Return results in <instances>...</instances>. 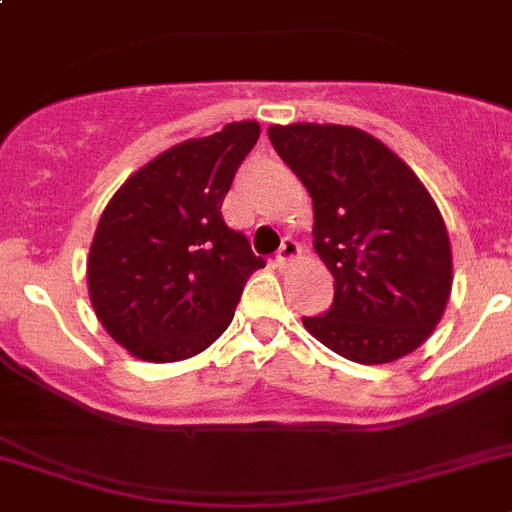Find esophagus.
Masks as SVG:
<instances>
[{"label":"esophagus","mask_w":512,"mask_h":512,"mask_svg":"<svg viewBox=\"0 0 512 512\" xmlns=\"http://www.w3.org/2000/svg\"><path fill=\"white\" fill-rule=\"evenodd\" d=\"M298 252H301V247H298L296 239H293V237H285V239H283V245H280V250L275 252V262H278L280 267L288 265V262L298 255Z\"/></svg>","instance_id":"esophagus-1"}]
</instances>
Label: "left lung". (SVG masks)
Here are the masks:
<instances>
[{
    "label": "left lung",
    "mask_w": 512,
    "mask_h": 512,
    "mask_svg": "<svg viewBox=\"0 0 512 512\" xmlns=\"http://www.w3.org/2000/svg\"><path fill=\"white\" fill-rule=\"evenodd\" d=\"M313 199V247L334 275V303L303 326L331 352L385 365L439 324L451 293L444 219L393 150L342 124L267 130Z\"/></svg>",
    "instance_id": "left-lung-1"
}]
</instances>
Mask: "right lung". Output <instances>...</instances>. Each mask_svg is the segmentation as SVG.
Instances as JSON below:
<instances>
[{"instance_id": "obj_1", "label": "right lung", "mask_w": 512, "mask_h": 512, "mask_svg": "<svg viewBox=\"0 0 512 512\" xmlns=\"http://www.w3.org/2000/svg\"><path fill=\"white\" fill-rule=\"evenodd\" d=\"M257 137V122H234L170 147L101 214L86 273L91 306L135 357L178 362L204 352L232 324L247 278L265 267L222 216Z\"/></svg>"}]
</instances>
